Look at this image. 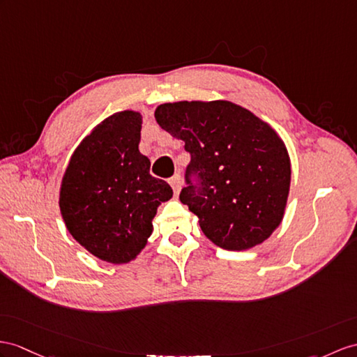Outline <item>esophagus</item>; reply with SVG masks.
Wrapping results in <instances>:
<instances>
[{
    "label": "esophagus",
    "mask_w": 357,
    "mask_h": 357,
    "mask_svg": "<svg viewBox=\"0 0 357 357\" xmlns=\"http://www.w3.org/2000/svg\"><path fill=\"white\" fill-rule=\"evenodd\" d=\"M169 183H171V188H172V190H174V194H178L180 190H181V186H183V178H181V176L180 174H177V176H174L171 180H169Z\"/></svg>",
    "instance_id": "obj_1"
}]
</instances>
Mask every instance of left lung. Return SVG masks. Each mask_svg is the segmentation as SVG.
<instances>
[{"label":"left lung","mask_w":357,"mask_h":357,"mask_svg":"<svg viewBox=\"0 0 357 357\" xmlns=\"http://www.w3.org/2000/svg\"><path fill=\"white\" fill-rule=\"evenodd\" d=\"M160 128L185 141L190 153L180 202L195 213L215 245L244 251L266 241L283 221L291 159L280 135L236 102L176 101L155 107Z\"/></svg>","instance_id":"8db88e82"}]
</instances>
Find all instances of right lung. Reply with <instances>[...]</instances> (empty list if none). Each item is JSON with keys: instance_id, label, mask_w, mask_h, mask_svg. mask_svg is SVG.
Instances as JSON below:
<instances>
[{"instance_id": "obj_1", "label": "right lung", "mask_w": 357, "mask_h": 357, "mask_svg": "<svg viewBox=\"0 0 357 357\" xmlns=\"http://www.w3.org/2000/svg\"><path fill=\"white\" fill-rule=\"evenodd\" d=\"M142 115L123 110L102 119L74 150L62 177L59 207L71 236L113 265L141 255L160 203L172 197L167 181L150 174L139 151Z\"/></svg>"}]
</instances>
